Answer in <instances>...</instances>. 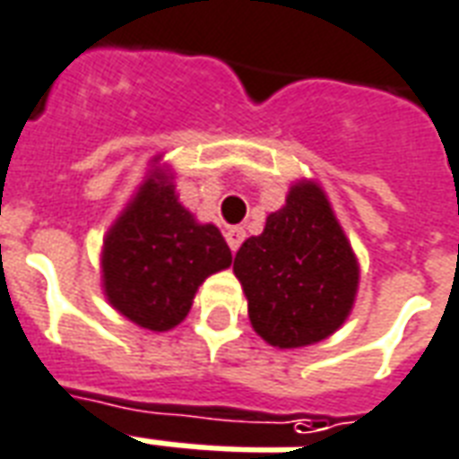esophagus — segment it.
Instances as JSON below:
<instances>
[{
	"mask_svg": "<svg viewBox=\"0 0 459 459\" xmlns=\"http://www.w3.org/2000/svg\"><path fill=\"white\" fill-rule=\"evenodd\" d=\"M243 240H245V229H240V226H230V229L226 230V243H229V247L233 250V253L240 247Z\"/></svg>",
	"mask_w": 459,
	"mask_h": 459,
	"instance_id": "34e87169",
	"label": "esophagus"
}]
</instances>
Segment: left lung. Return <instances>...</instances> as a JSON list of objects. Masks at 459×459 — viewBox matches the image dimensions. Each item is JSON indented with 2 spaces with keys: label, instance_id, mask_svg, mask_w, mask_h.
<instances>
[{
  "label": "left lung",
  "instance_id": "1",
  "mask_svg": "<svg viewBox=\"0 0 459 459\" xmlns=\"http://www.w3.org/2000/svg\"><path fill=\"white\" fill-rule=\"evenodd\" d=\"M253 330L267 344L323 342L354 310L361 267L330 199L315 180H296L286 204L267 216L233 260Z\"/></svg>",
  "mask_w": 459,
  "mask_h": 459
}]
</instances>
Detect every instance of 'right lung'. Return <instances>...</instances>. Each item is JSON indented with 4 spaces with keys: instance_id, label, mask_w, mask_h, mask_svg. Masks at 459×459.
<instances>
[{
    "instance_id": "add662e5",
    "label": "right lung",
    "mask_w": 459,
    "mask_h": 459,
    "mask_svg": "<svg viewBox=\"0 0 459 459\" xmlns=\"http://www.w3.org/2000/svg\"><path fill=\"white\" fill-rule=\"evenodd\" d=\"M159 159L105 233L100 284L129 323L168 332L187 317L206 276L230 267L233 255L214 223H199L180 204L173 170Z\"/></svg>"
}]
</instances>
